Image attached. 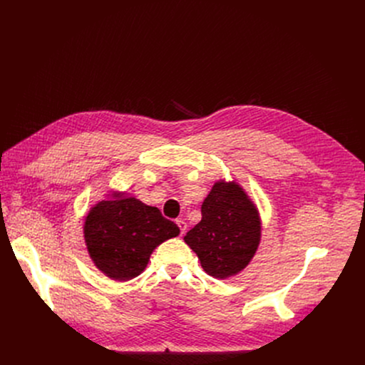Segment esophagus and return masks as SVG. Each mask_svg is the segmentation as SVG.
<instances>
[{"instance_id": "34e87169", "label": "esophagus", "mask_w": 365, "mask_h": 365, "mask_svg": "<svg viewBox=\"0 0 365 365\" xmlns=\"http://www.w3.org/2000/svg\"><path fill=\"white\" fill-rule=\"evenodd\" d=\"M176 224H178V227H179V230H180V235H183V234L186 232V230H187V224H186L185 221H182V220L176 221Z\"/></svg>"}]
</instances>
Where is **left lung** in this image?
I'll return each instance as SVG.
<instances>
[{
	"instance_id": "1",
	"label": "left lung",
	"mask_w": 365,
	"mask_h": 365,
	"mask_svg": "<svg viewBox=\"0 0 365 365\" xmlns=\"http://www.w3.org/2000/svg\"><path fill=\"white\" fill-rule=\"evenodd\" d=\"M202 220L185 237L202 269L215 279L240 273L262 235L257 207L235 182H217L202 203Z\"/></svg>"
}]
</instances>
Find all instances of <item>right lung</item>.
<instances>
[{
    "label": "right lung",
    "instance_id": "1",
    "mask_svg": "<svg viewBox=\"0 0 365 365\" xmlns=\"http://www.w3.org/2000/svg\"><path fill=\"white\" fill-rule=\"evenodd\" d=\"M179 232V227L158 207L123 193L96 203L83 225L92 262L103 274L118 282L138 276L153 250Z\"/></svg>",
    "mask_w": 365,
    "mask_h": 365
}]
</instances>
